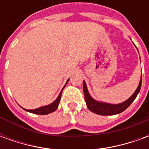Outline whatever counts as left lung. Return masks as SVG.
I'll return each mask as SVG.
<instances>
[{"instance_id": "obj_1", "label": "left lung", "mask_w": 149, "mask_h": 149, "mask_svg": "<svg viewBox=\"0 0 149 149\" xmlns=\"http://www.w3.org/2000/svg\"><path fill=\"white\" fill-rule=\"evenodd\" d=\"M141 83H142V76H141V81H140V83H139L136 90L135 91L134 93L132 94L128 100H125L123 103L112 104L104 103V102H100V101L94 100L93 98L90 96V94L88 93L85 81H83V90H84V100H85V102L87 104L88 109L90 110L91 112L98 114V115L111 116L119 114L123 111H125L127 108H128L129 105L133 102V100L136 99V97L141 90Z\"/></svg>"}]
</instances>
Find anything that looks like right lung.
Masks as SVG:
<instances>
[{"label": "right lung", "mask_w": 149, "mask_h": 149, "mask_svg": "<svg viewBox=\"0 0 149 149\" xmlns=\"http://www.w3.org/2000/svg\"><path fill=\"white\" fill-rule=\"evenodd\" d=\"M68 80L66 82V84L65 85L67 84L68 83ZM65 85L64 86V88L65 87ZM64 88H62L61 92V93L59 94L58 97L56 99V100H54L52 104H50L49 105H45V106H42V107H40L38 109H24L25 111H27V112H29L31 113H34V114H38V115H46V114H49V113H51V112H54L57 109V108H58L59 103H60V100H61V93L63 89H64Z\"/></svg>", "instance_id": "right-lung-1"}]
</instances>
